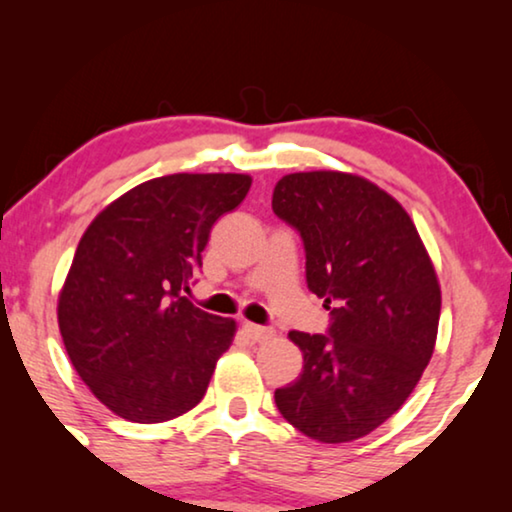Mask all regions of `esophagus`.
Segmentation results:
<instances>
[{
	"instance_id": "obj_1",
	"label": "esophagus",
	"mask_w": 512,
	"mask_h": 512,
	"mask_svg": "<svg viewBox=\"0 0 512 512\" xmlns=\"http://www.w3.org/2000/svg\"><path fill=\"white\" fill-rule=\"evenodd\" d=\"M242 328H244V333H247L254 342H268L272 335H275V331H272V328L258 326V324H249V321H244Z\"/></svg>"
}]
</instances>
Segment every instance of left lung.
Masks as SVG:
<instances>
[{
	"label": "left lung",
	"instance_id": "8db88e82",
	"mask_svg": "<svg viewBox=\"0 0 512 512\" xmlns=\"http://www.w3.org/2000/svg\"><path fill=\"white\" fill-rule=\"evenodd\" d=\"M272 212L303 237L307 286L331 312L326 335L291 331L298 380L277 410L319 443L368 436L417 387L436 347L440 284L401 202L359 174H286Z\"/></svg>",
	"mask_w": 512,
	"mask_h": 512
}]
</instances>
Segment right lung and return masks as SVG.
Wrapping results in <instances>:
<instances>
[{"mask_svg": "<svg viewBox=\"0 0 512 512\" xmlns=\"http://www.w3.org/2000/svg\"><path fill=\"white\" fill-rule=\"evenodd\" d=\"M249 186V174H167L123 193L83 233L58 324L76 373L118 417L167 422L205 396L237 326L186 293L212 226Z\"/></svg>", "mask_w": 512, "mask_h": 512, "instance_id": "1", "label": "right lung"}]
</instances>
